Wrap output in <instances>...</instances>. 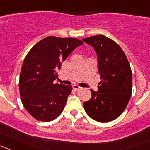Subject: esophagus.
<instances>
[{"label": "esophagus", "mask_w": 150, "mask_h": 150, "mask_svg": "<svg viewBox=\"0 0 150 150\" xmlns=\"http://www.w3.org/2000/svg\"><path fill=\"white\" fill-rule=\"evenodd\" d=\"M73 88H74V90H76V91H78V90L81 89V87L79 86H78V85H73Z\"/></svg>", "instance_id": "esophagus-1"}]
</instances>
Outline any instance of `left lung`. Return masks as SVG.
Listing matches in <instances>:
<instances>
[{
    "label": "left lung",
    "instance_id": "obj_1",
    "mask_svg": "<svg viewBox=\"0 0 150 150\" xmlns=\"http://www.w3.org/2000/svg\"><path fill=\"white\" fill-rule=\"evenodd\" d=\"M83 40L96 52L101 79L98 91L91 89V99L84 102L85 111L95 121L109 122L122 113L131 98L132 69L123 50L112 40L99 34Z\"/></svg>",
    "mask_w": 150,
    "mask_h": 150
}]
</instances>
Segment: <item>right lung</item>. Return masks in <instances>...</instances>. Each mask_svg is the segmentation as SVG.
Wrapping results in <instances>:
<instances>
[{"label": "right lung", "instance_id": "add662e5", "mask_svg": "<svg viewBox=\"0 0 150 150\" xmlns=\"http://www.w3.org/2000/svg\"><path fill=\"white\" fill-rule=\"evenodd\" d=\"M83 43L76 38L50 36L36 43L25 56L19 76V93L24 107L35 120L50 122L62 112L73 88L53 82L62 62Z\"/></svg>", "mask_w": 150, "mask_h": 150}]
</instances>
